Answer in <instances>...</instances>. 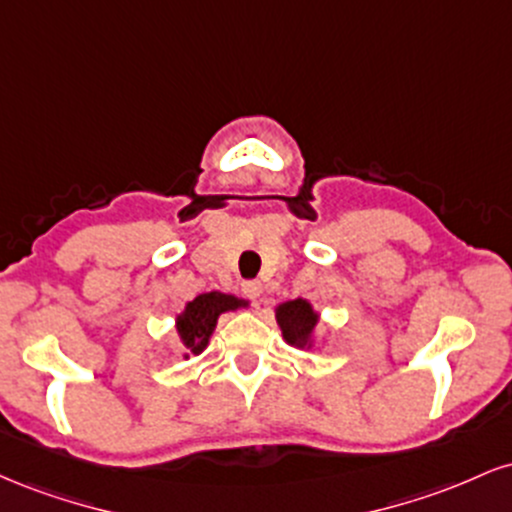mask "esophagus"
<instances>
[{
	"instance_id": "34e87169",
	"label": "esophagus",
	"mask_w": 512,
	"mask_h": 512,
	"mask_svg": "<svg viewBox=\"0 0 512 512\" xmlns=\"http://www.w3.org/2000/svg\"><path fill=\"white\" fill-rule=\"evenodd\" d=\"M243 293L245 296L250 298L252 303H255V308H260L262 305V286H260V281H243Z\"/></svg>"
}]
</instances>
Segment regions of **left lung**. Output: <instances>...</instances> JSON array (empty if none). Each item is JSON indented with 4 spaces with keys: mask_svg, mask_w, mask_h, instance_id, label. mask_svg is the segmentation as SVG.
Returning <instances> with one entry per match:
<instances>
[{
    "mask_svg": "<svg viewBox=\"0 0 512 512\" xmlns=\"http://www.w3.org/2000/svg\"><path fill=\"white\" fill-rule=\"evenodd\" d=\"M276 320H279L286 342L303 346L308 342L310 332H313L317 315L313 313V308H310L308 303L301 301V298H296V301L279 305V310H276Z\"/></svg>",
    "mask_w": 512,
    "mask_h": 512,
    "instance_id": "8db88e82",
    "label": "left lung"
}]
</instances>
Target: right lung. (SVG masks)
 I'll use <instances>...</instances> for the list:
<instances>
[{
  "label": "right lung",
  "instance_id": "add662e5",
  "mask_svg": "<svg viewBox=\"0 0 512 512\" xmlns=\"http://www.w3.org/2000/svg\"><path fill=\"white\" fill-rule=\"evenodd\" d=\"M238 305H243V301L219 291L197 296L195 301L187 303L185 313L178 317V334L182 344H185L192 354H199V351L209 344V337L211 332H214L219 315L226 313V310H236Z\"/></svg>",
  "mask_w": 512,
  "mask_h": 512
}]
</instances>
